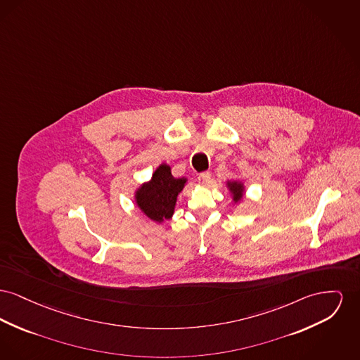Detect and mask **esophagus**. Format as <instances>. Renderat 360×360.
Returning a JSON list of instances; mask_svg holds the SVG:
<instances>
[{
  "mask_svg": "<svg viewBox=\"0 0 360 360\" xmlns=\"http://www.w3.org/2000/svg\"><path fill=\"white\" fill-rule=\"evenodd\" d=\"M198 179H200V182H201L202 185H208V184H210V181H211V174H210L208 171L201 172V174L198 175Z\"/></svg>",
  "mask_w": 360,
  "mask_h": 360,
  "instance_id": "obj_1",
  "label": "esophagus"
}]
</instances>
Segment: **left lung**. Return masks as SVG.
Masks as SVG:
<instances>
[{
	"label": "left lung",
	"instance_id": "left-lung-1",
	"mask_svg": "<svg viewBox=\"0 0 360 360\" xmlns=\"http://www.w3.org/2000/svg\"><path fill=\"white\" fill-rule=\"evenodd\" d=\"M227 188H229V191H230L231 195H233V202H235V204L239 202V201L242 200L243 191H245L243 184L239 182V181H229V182H227Z\"/></svg>",
	"mask_w": 360,
	"mask_h": 360
}]
</instances>
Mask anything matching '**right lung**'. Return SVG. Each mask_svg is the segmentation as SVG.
<instances>
[{"label": "right lung", "mask_w": 360, "mask_h": 360, "mask_svg": "<svg viewBox=\"0 0 360 360\" xmlns=\"http://www.w3.org/2000/svg\"><path fill=\"white\" fill-rule=\"evenodd\" d=\"M186 182V178H174L171 167L163 163L155 169L150 181L136 191V204L147 217L156 223L169 220L174 214L176 197Z\"/></svg>", "instance_id": "obj_1"}]
</instances>
